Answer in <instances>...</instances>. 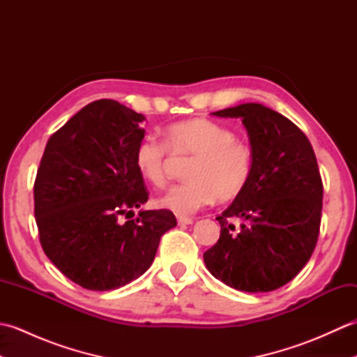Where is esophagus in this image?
Instances as JSON below:
<instances>
[{
	"mask_svg": "<svg viewBox=\"0 0 357 357\" xmlns=\"http://www.w3.org/2000/svg\"><path fill=\"white\" fill-rule=\"evenodd\" d=\"M178 224H179V225H190V224H193V219H192V218H183V216H179V218H178Z\"/></svg>",
	"mask_w": 357,
	"mask_h": 357,
	"instance_id": "esophagus-1",
	"label": "esophagus"
}]
</instances>
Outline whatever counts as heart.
<instances>
[{
    "mask_svg": "<svg viewBox=\"0 0 357 357\" xmlns=\"http://www.w3.org/2000/svg\"><path fill=\"white\" fill-rule=\"evenodd\" d=\"M164 138L165 144L153 136L142 138L135 149V165L150 184L164 187L169 149L174 155L193 156L187 183L172 187L158 199L159 207L174 215L190 216L215 198L231 199L244 190L252 176V147L215 121H183L167 128Z\"/></svg>",
    "mask_w": 357,
    "mask_h": 357,
    "instance_id": "b5f03b06",
    "label": "heart"
}]
</instances>
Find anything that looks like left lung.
I'll return each instance as SVG.
<instances>
[{
    "instance_id": "8db88e82",
    "label": "left lung",
    "mask_w": 357,
    "mask_h": 357,
    "mask_svg": "<svg viewBox=\"0 0 357 357\" xmlns=\"http://www.w3.org/2000/svg\"><path fill=\"white\" fill-rule=\"evenodd\" d=\"M211 115L242 119L253 170L244 190L216 218L221 234L204 262L239 291H273L305 267L319 236L324 187L316 155L298 126L262 104ZM234 215L243 219L241 227L228 222Z\"/></svg>"
}]
</instances>
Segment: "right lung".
Here are the masks:
<instances>
[{"instance_id": "right-lung-1", "label": "right lung", "mask_w": 357, "mask_h": 357, "mask_svg": "<svg viewBox=\"0 0 357 357\" xmlns=\"http://www.w3.org/2000/svg\"><path fill=\"white\" fill-rule=\"evenodd\" d=\"M146 119L113 100L87 104L50 136L33 185L44 253L75 284L93 291L124 287L149 270L170 210L149 199L135 149ZM128 219L123 221V218Z\"/></svg>"}]
</instances>
